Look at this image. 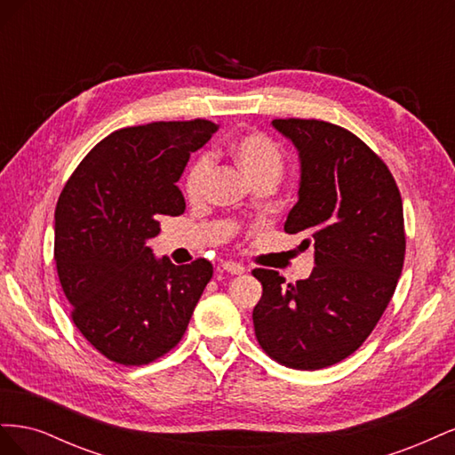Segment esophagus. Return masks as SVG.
<instances>
[{
	"mask_svg": "<svg viewBox=\"0 0 455 455\" xmlns=\"http://www.w3.org/2000/svg\"><path fill=\"white\" fill-rule=\"evenodd\" d=\"M222 271L229 273V275H241L244 273L246 269L241 266V264H235V261H224L222 264Z\"/></svg>",
	"mask_w": 455,
	"mask_h": 455,
	"instance_id": "34e87169",
	"label": "esophagus"
}]
</instances>
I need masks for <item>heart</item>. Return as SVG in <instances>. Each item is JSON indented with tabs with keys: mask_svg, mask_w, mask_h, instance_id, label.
<instances>
[{
	"mask_svg": "<svg viewBox=\"0 0 455 455\" xmlns=\"http://www.w3.org/2000/svg\"><path fill=\"white\" fill-rule=\"evenodd\" d=\"M228 156L249 178L252 186L259 182L277 184L284 169V157L279 144L267 134L244 132L233 139L228 146ZM211 176V157L199 156L189 164L184 178V194L191 203H197L206 194Z\"/></svg>",
	"mask_w": 455,
	"mask_h": 455,
	"instance_id": "1",
	"label": "heart"
}]
</instances>
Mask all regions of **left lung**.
I'll return each instance as SVG.
<instances>
[{
    "label": "left lung",
    "mask_w": 455,
    "mask_h": 455,
    "mask_svg": "<svg viewBox=\"0 0 455 455\" xmlns=\"http://www.w3.org/2000/svg\"><path fill=\"white\" fill-rule=\"evenodd\" d=\"M299 156L298 203L286 233H307L315 267L304 281L254 269L258 343L296 368L332 366L359 349L381 319L403 273V199L393 174L347 129L319 119H273Z\"/></svg>",
    "instance_id": "left-lung-1"
}]
</instances>
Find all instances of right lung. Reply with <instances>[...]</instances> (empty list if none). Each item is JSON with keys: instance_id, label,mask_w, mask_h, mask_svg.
Listing matches in <instances>:
<instances>
[{"instance_id": "right-lung-1", "label": "right lung", "mask_w": 455, "mask_h": 455, "mask_svg": "<svg viewBox=\"0 0 455 455\" xmlns=\"http://www.w3.org/2000/svg\"><path fill=\"white\" fill-rule=\"evenodd\" d=\"M218 131L206 119L116 131L66 182L54 211V261L72 321L106 359L140 366L182 339L212 277L209 259L174 266L148 241L161 216H180L176 182L189 154Z\"/></svg>"}]
</instances>
